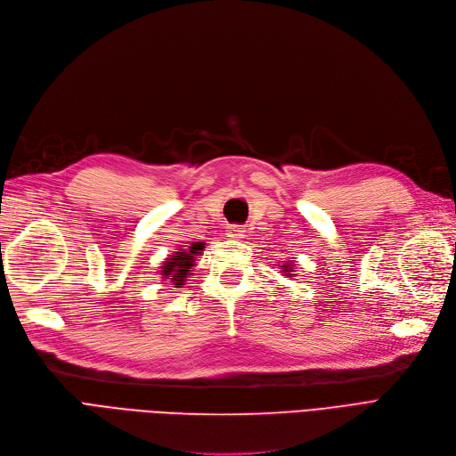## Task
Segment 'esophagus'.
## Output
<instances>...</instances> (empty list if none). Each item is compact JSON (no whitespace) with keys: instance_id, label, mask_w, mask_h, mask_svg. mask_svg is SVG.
I'll return each instance as SVG.
<instances>
[{"instance_id":"34e87169","label":"esophagus","mask_w":456,"mask_h":456,"mask_svg":"<svg viewBox=\"0 0 456 456\" xmlns=\"http://www.w3.org/2000/svg\"><path fill=\"white\" fill-rule=\"evenodd\" d=\"M227 236L231 240H242V239H246V229L239 227V225H232L227 229Z\"/></svg>"}]
</instances>
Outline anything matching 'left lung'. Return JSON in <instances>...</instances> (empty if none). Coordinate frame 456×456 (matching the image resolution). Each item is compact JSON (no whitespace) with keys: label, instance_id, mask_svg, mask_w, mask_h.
Instances as JSON below:
<instances>
[{"label":"left lung","instance_id":"8db88e82","mask_svg":"<svg viewBox=\"0 0 456 456\" xmlns=\"http://www.w3.org/2000/svg\"><path fill=\"white\" fill-rule=\"evenodd\" d=\"M281 270H283V273L287 275V277H296V270H294V261H281V266H280Z\"/></svg>","mask_w":456,"mask_h":456}]
</instances>
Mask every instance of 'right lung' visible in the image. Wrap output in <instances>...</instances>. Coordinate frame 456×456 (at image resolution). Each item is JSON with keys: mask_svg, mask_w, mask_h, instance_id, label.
Wrapping results in <instances>:
<instances>
[{"mask_svg": "<svg viewBox=\"0 0 456 456\" xmlns=\"http://www.w3.org/2000/svg\"><path fill=\"white\" fill-rule=\"evenodd\" d=\"M205 249L203 242H193L188 248H181L179 251H173L162 261L158 273L162 275V281L169 280L176 289H181L186 283V277L191 275L197 255H201Z\"/></svg>", "mask_w": 456, "mask_h": 456, "instance_id": "obj_1", "label": "right lung"}]
</instances>
